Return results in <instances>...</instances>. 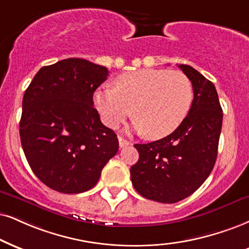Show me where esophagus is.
Masks as SVG:
<instances>
[{
	"label": "esophagus",
	"mask_w": 249,
	"mask_h": 249,
	"mask_svg": "<svg viewBox=\"0 0 249 249\" xmlns=\"http://www.w3.org/2000/svg\"><path fill=\"white\" fill-rule=\"evenodd\" d=\"M130 144L129 141L124 140V137H119V146L120 148H124V146H128Z\"/></svg>",
	"instance_id": "34e87169"
}]
</instances>
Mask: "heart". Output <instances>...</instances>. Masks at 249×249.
Segmentation results:
<instances>
[{"label": "heart", "mask_w": 249, "mask_h": 249, "mask_svg": "<svg viewBox=\"0 0 249 249\" xmlns=\"http://www.w3.org/2000/svg\"><path fill=\"white\" fill-rule=\"evenodd\" d=\"M115 89H99L94 105L104 124L114 128L131 114L134 128L148 139L173 133L188 115L194 98L190 79L183 72L142 69L120 75Z\"/></svg>", "instance_id": "heart-1"}]
</instances>
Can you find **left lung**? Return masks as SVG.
Wrapping results in <instances>:
<instances>
[{
	"label": "left lung",
	"instance_id": "obj_1",
	"mask_svg": "<svg viewBox=\"0 0 249 249\" xmlns=\"http://www.w3.org/2000/svg\"><path fill=\"white\" fill-rule=\"evenodd\" d=\"M179 68L194 91L183 122L164 139L135 144L140 158L130 167L134 188L145 198L176 203L196 192L213 171L218 152L223 110L213 83L187 64Z\"/></svg>",
	"mask_w": 249,
	"mask_h": 249
}]
</instances>
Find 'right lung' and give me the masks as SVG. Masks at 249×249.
I'll list each match as a JSON object with an SVG mask.
<instances>
[{
	"instance_id": "right-lung-1",
	"label": "right lung",
	"mask_w": 249,
	"mask_h": 249,
	"mask_svg": "<svg viewBox=\"0 0 249 249\" xmlns=\"http://www.w3.org/2000/svg\"><path fill=\"white\" fill-rule=\"evenodd\" d=\"M107 76L106 67L71 57L42 67L24 93L23 151L36 178L56 192L91 189L118 152V137L93 107L94 91Z\"/></svg>"
}]
</instances>
